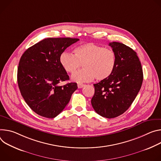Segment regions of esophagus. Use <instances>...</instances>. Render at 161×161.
I'll return each mask as SVG.
<instances>
[{
	"label": "esophagus",
	"instance_id": "1",
	"mask_svg": "<svg viewBox=\"0 0 161 161\" xmlns=\"http://www.w3.org/2000/svg\"><path fill=\"white\" fill-rule=\"evenodd\" d=\"M86 85L84 84H82V83H79L77 84V86H78V88H82L83 87H84Z\"/></svg>",
	"mask_w": 161,
	"mask_h": 161
}]
</instances>
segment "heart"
<instances>
[{"instance_id":"b5f03b06","label":"heart","mask_w":161,"mask_h":161,"mask_svg":"<svg viewBox=\"0 0 161 161\" xmlns=\"http://www.w3.org/2000/svg\"><path fill=\"white\" fill-rule=\"evenodd\" d=\"M59 61L68 73L73 74L83 64L84 69L71 75V80L78 83L108 79L116 67V55L114 50L93 43L80 45L74 49V54L63 52Z\"/></svg>"}]
</instances>
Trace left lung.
<instances>
[{
	"label": "left lung",
	"instance_id": "left-lung-1",
	"mask_svg": "<svg viewBox=\"0 0 161 161\" xmlns=\"http://www.w3.org/2000/svg\"><path fill=\"white\" fill-rule=\"evenodd\" d=\"M109 45L116 53V67L110 77L93 84L92 105L101 116L113 118L129 108L140 90L143 74L134 50L119 42H111Z\"/></svg>",
	"mask_w": 161,
	"mask_h": 161
}]
</instances>
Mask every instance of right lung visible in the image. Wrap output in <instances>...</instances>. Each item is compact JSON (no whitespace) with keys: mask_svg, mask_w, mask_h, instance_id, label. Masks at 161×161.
I'll list each match as a JSON object with an SVG mask.
<instances>
[{"mask_svg":"<svg viewBox=\"0 0 161 161\" xmlns=\"http://www.w3.org/2000/svg\"><path fill=\"white\" fill-rule=\"evenodd\" d=\"M77 38H48L29 47L22 56L17 81L29 108L40 116L53 118L61 113L77 89L75 82L59 86L69 79L59 57Z\"/></svg>","mask_w":161,"mask_h":161,"instance_id":"obj_1","label":"right lung"}]
</instances>
